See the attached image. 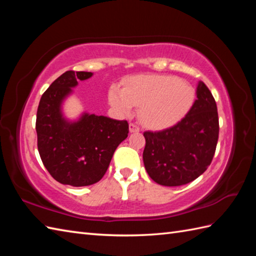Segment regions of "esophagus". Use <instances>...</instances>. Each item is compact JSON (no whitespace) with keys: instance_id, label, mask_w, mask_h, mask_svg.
I'll return each mask as SVG.
<instances>
[{"instance_id":"34e87169","label":"esophagus","mask_w":256,"mask_h":256,"mask_svg":"<svg viewBox=\"0 0 256 256\" xmlns=\"http://www.w3.org/2000/svg\"><path fill=\"white\" fill-rule=\"evenodd\" d=\"M130 132H131V133H136V132H140V128L136 124H134V123H130Z\"/></svg>"}]
</instances>
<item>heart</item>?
I'll list each match as a JSON object with an SVG mask.
<instances>
[{"label": "heart", "mask_w": 256, "mask_h": 256, "mask_svg": "<svg viewBox=\"0 0 256 256\" xmlns=\"http://www.w3.org/2000/svg\"><path fill=\"white\" fill-rule=\"evenodd\" d=\"M108 103L121 116H131L140 106V116L148 128L162 130L182 120L192 108L196 90L175 76L138 74L125 80L124 88L114 84Z\"/></svg>", "instance_id": "1"}]
</instances>
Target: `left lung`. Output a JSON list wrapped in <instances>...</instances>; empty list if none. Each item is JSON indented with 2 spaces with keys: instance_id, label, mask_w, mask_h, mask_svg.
<instances>
[{
  "instance_id": "1",
  "label": "left lung",
  "mask_w": 256,
  "mask_h": 256,
  "mask_svg": "<svg viewBox=\"0 0 256 256\" xmlns=\"http://www.w3.org/2000/svg\"><path fill=\"white\" fill-rule=\"evenodd\" d=\"M197 100L182 121L158 132H144L145 170L162 186L192 182L206 172L214 158L219 138V118L214 98L202 81Z\"/></svg>"
}]
</instances>
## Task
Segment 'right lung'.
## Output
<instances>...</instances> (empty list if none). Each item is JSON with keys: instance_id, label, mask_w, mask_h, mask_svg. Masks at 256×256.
<instances>
[{"instance_id": "add662e5", "label": "right lung", "mask_w": 256, "mask_h": 256, "mask_svg": "<svg viewBox=\"0 0 256 256\" xmlns=\"http://www.w3.org/2000/svg\"><path fill=\"white\" fill-rule=\"evenodd\" d=\"M92 72L69 70L42 96L37 108V148L54 179L74 187L89 186L104 176L118 146L128 138V121L84 112L77 121L64 116L62 103L79 80Z\"/></svg>"}]
</instances>
